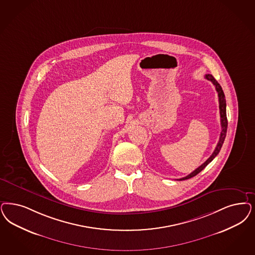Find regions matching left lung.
I'll use <instances>...</instances> for the list:
<instances>
[{
    "instance_id": "left-lung-1",
    "label": "left lung",
    "mask_w": 255,
    "mask_h": 255,
    "mask_svg": "<svg viewBox=\"0 0 255 255\" xmlns=\"http://www.w3.org/2000/svg\"><path fill=\"white\" fill-rule=\"evenodd\" d=\"M205 78L207 80H209V81H211V82L214 84V86L216 87V90H217V92H218V95H219L220 123H221V132H220V140H219V143H218V145H217L216 149L214 150V152L212 153V155H211L210 157L207 159V160L202 164V166H200L198 168H196V169L194 170L193 172H191L190 174L185 176L184 178L178 179V181H183V180H186V179H190V178H192L194 176L197 175L198 173H200V172L202 171V169H203L204 167H206V166L210 163L211 161H212L213 159L215 158V157L219 154L220 149H221V147H222V144H223L224 139H225V137H226L227 127H228V121H227V116H226V100H225L224 92H223L222 88L220 87V84L218 83V81L213 77V75H211V74H206V75H205Z\"/></svg>"
}]
</instances>
